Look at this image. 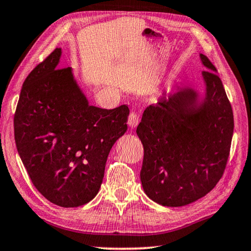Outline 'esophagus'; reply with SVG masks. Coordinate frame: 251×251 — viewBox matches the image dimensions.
I'll list each match as a JSON object with an SVG mask.
<instances>
[{"label": "esophagus", "instance_id": "obj_1", "mask_svg": "<svg viewBox=\"0 0 251 251\" xmlns=\"http://www.w3.org/2000/svg\"><path fill=\"white\" fill-rule=\"evenodd\" d=\"M138 123H140V114L137 111H130L128 116V125L130 128H135Z\"/></svg>", "mask_w": 251, "mask_h": 251}]
</instances>
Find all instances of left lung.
I'll return each instance as SVG.
<instances>
[{
  "label": "left lung",
  "mask_w": 251,
  "mask_h": 251,
  "mask_svg": "<svg viewBox=\"0 0 251 251\" xmlns=\"http://www.w3.org/2000/svg\"><path fill=\"white\" fill-rule=\"evenodd\" d=\"M201 75L206 93L178 88L168 100L144 110L136 133L143 144L141 181L147 195L163 206L190 204L214 188L226 170L233 135V113L221 78L206 56Z\"/></svg>",
  "instance_id": "left-lung-1"
}]
</instances>
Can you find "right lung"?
Listing matches in <instances>:
<instances>
[{
    "label": "right lung",
    "instance_id": "1",
    "mask_svg": "<svg viewBox=\"0 0 251 251\" xmlns=\"http://www.w3.org/2000/svg\"><path fill=\"white\" fill-rule=\"evenodd\" d=\"M61 48L39 63L22 85L14 140L30 180L62 207L87 204L98 194L110 149L127 129L129 109L90 106L71 67H58Z\"/></svg>",
    "mask_w": 251,
    "mask_h": 251
}]
</instances>
